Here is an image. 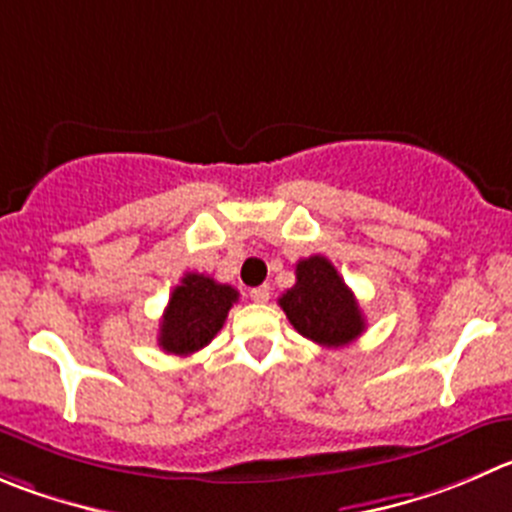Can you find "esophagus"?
<instances>
[{
	"mask_svg": "<svg viewBox=\"0 0 512 512\" xmlns=\"http://www.w3.org/2000/svg\"><path fill=\"white\" fill-rule=\"evenodd\" d=\"M271 296V286L264 284V286H256V289H251V299L256 301V304H266Z\"/></svg>",
	"mask_w": 512,
	"mask_h": 512,
	"instance_id": "1",
	"label": "esophagus"
}]
</instances>
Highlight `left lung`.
I'll return each mask as SVG.
<instances>
[{"label":"left lung","mask_w":512,"mask_h":512,"mask_svg":"<svg viewBox=\"0 0 512 512\" xmlns=\"http://www.w3.org/2000/svg\"><path fill=\"white\" fill-rule=\"evenodd\" d=\"M279 306L301 337L321 347H344L364 332V316L352 289L324 256L296 264V284L281 294Z\"/></svg>","instance_id":"8db88e82"}]
</instances>
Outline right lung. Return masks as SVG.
<instances>
[{"instance_id":"add662e5","label":"right lung","mask_w":512,"mask_h":512,"mask_svg":"<svg viewBox=\"0 0 512 512\" xmlns=\"http://www.w3.org/2000/svg\"><path fill=\"white\" fill-rule=\"evenodd\" d=\"M238 301V291L218 284L206 274H186L170 294L160 319L158 344L163 352L188 357L221 332L228 309Z\"/></svg>"}]
</instances>
